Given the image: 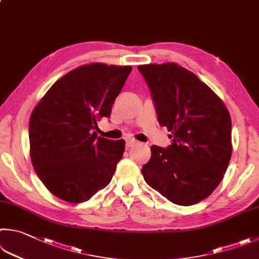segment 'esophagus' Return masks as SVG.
<instances>
[{
	"mask_svg": "<svg viewBox=\"0 0 259 259\" xmlns=\"http://www.w3.org/2000/svg\"><path fill=\"white\" fill-rule=\"evenodd\" d=\"M125 144L128 147H133V146H135L136 144H138L137 140H135L133 137H126L125 138Z\"/></svg>",
	"mask_w": 259,
	"mask_h": 259,
	"instance_id": "esophagus-1",
	"label": "esophagus"
}]
</instances>
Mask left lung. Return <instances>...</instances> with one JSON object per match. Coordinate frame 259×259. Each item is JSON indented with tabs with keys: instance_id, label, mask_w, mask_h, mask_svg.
Wrapping results in <instances>:
<instances>
[{
	"instance_id": "obj_1",
	"label": "left lung",
	"mask_w": 259,
	"mask_h": 259,
	"mask_svg": "<svg viewBox=\"0 0 259 259\" xmlns=\"http://www.w3.org/2000/svg\"><path fill=\"white\" fill-rule=\"evenodd\" d=\"M138 70L152 93L159 124L173 138L167 148L150 147L152 157L142 168L145 181L173 204L199 203L220 185L231 158L227 106L177 63L145 64Z\"/></svg>"
}]
</instances>
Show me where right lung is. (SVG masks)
I'll return each instance as SVG.
<instances>
[{
	"mask_svg": "<svg viewBox=\"0 0 259 259\" xmlns=\"http://www.w3.org/2000/svg\"><path fill=\"white\" fill-rule=\"evenodd\" d=\"M133 68L92 63L60 78L32 111L30 157L37 176L58 198L83 203L112 180L124 140L98 137L97 121L112 105Z\"/></svg>",
	"mask_w": 259,
	"mask_h": 259,
	"instance_id": "1",
	"label": "right lung"
}]
</instances>
